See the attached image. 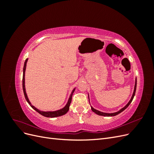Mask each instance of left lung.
<instances>
[{
    "instance_id": "left-lung-1",
    "label": "left lung",
    "mask_w": 154,
    "mask_h": 154,
    "mask_svg": "<svg viewBox=\"0 0 154 154\" xmlns=\"http://www.w3.org/2000/svg\"><path fill=\"white\" fill-rule=\"evenodd\" d=\"M136 86H137V78H136V82H135V86H134V92H133V94L132 96V97L131 99H130V100L128 101V103L123 108H122V109H120L119 111L118 112H114V113H105V112H101V111H99L97 110H96L95 109L93 108V107L92 106H91V110H92V112H94V113H96V114L99 115V116H106V117H109V116H115L116 115L119 114V113L122 112H123V110H125L127 108V107L129 106V105L131 103V102L132 101L133 99H134V97L135 96V94H136ZM88 100H89V96H88Z\"/></svg>"
}]
</instances>
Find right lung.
<instances>
[{
    "label": "right lung",
    "mask_w": 154,
    "mask_h": 154,
    "mask_svg": "<svg viewBox=\"0 0 154 154\" xmlns=\"http://www.w3.org/2000/svg\"><path fill=\"white\" fill-rule=\"evenodd\" d=\"M27 60H28V58H27L26 60V61L24 62V69H23V78H22V88H23V91H24V96L26 100V101H27V103L29 104V105L33 109L35 110H36L37 112H38L40 114L42 115L43 116H45V117H48V118H55V117H58V116H63L64 114H66L68 110H69V106H70V104L71 103V100H72V94L73 92L75 91V88H74V89L72 91L71 94L70 95L69 100L67 104L63 108L56 110V111H42L38 110V109H36V107H35L33 105H32L31 102L29 101L28 97L27 96L26 92V87H25V72H26V64L27 62Z\"/></svg>",
    "instance_id": "1"
}]
</instances>
